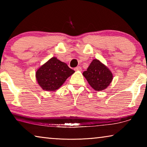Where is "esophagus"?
<instances>
[{"label": "esophagus", "mask_w": 147, "mask_h": 147, "mask_svg": "<svg viewBox=\"0 0 147 147\" xmlns=\"http://www.w3.org/2000/svg\"><path fill=\"white\" fill-rule=\"evenodd\" d=\"M74 70L81 71H82V67H80V66H78V67H76L74 68Z\"/></svg>", "instance_id": "obj_1"}]
</instances>
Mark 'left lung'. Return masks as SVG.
<instances>
[{"instance_id":"obj_1","label":"left lung","mask_w":147,"mask_h":147,"mask_svg":"<svg viewBox=\"0 0 147 147\" xmlns=\"http://www.w3.org/2000/svg\"><path fill=\"white\" fill-rule=\"evenodd\" d=\"M83 75L91 88L98 91L105 89L113 79L111 72L96 59L92 61L87 71L83 73Z\"/></svg>"}]
</instances>
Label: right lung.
<instances>
[{
  "instance_id": "add662e5",
  "label": "right lung",
  "mask_w": 147,
  "mask_h": 147,
  "mask_svg": "<svg viewBox=\"0 0 147 147\" xmlns=\"http://www.w3.org/2000/svg\"><path fill=\"white\" fill-rule=\"evenodd\" d=\"M74 71L64 62L53 57L43 65L36 72L37 81L46 91H55L60 88Z\"/></svg>"
}]
</instances>
